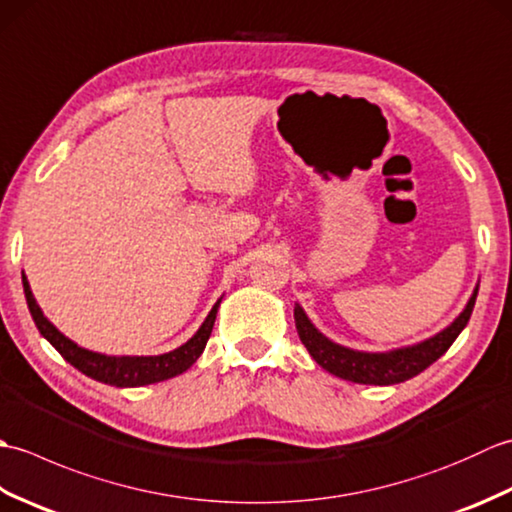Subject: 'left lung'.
Here are the masks:
<instances>
[{
    "label": "left lung",
    "mask_w": 512,
    "mask_h": 512,
    "mask_svg": "<svg viewBox=\"0 0 512 512\" xmlns=\"http://www.w3.org/2000/svg\"><path fill=\"white\" fill-rule=\"evenodd\" d=\"M477 290H480V284L475 286L464 310L453 319L451 325H447V328L420 343L394 347V350L387 352H363L328 339V336L308 319V314L301 308V303H295V325L301 343L306 345L310 356L325 369V372H330L343 380H352V383L358 385H396L418 376L449 350L471 319Z\"/></svg>",
    "instance_id": "8db88e82"
}]
</instances>
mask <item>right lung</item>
Instances as JSON below:
<instances>
[{"label": "right lung", "mask_w": 512, "mask_h": 512, "mask_svg": "<svg viewBox=\"0 0 512 512\" xmlns=\"http://www.w3.org/2000/svg\"><path fill=\"white\" fill-rule=\"evenodd\" d=\"M21 284H24V295L28 301L32 321H35L43 339H46L72 367L79 369V372L112 387L154 385V383H160V380H167L187 372V369L198 361L200 354L204 352L206 341H209V336L213 332L217 310H220V303H222V297L215 301V306L211 308L209 314H206V319L202 321L198 332H195L187 343L176 347V350L156 354V356H112V354L92 352L88 347H81L79 343L68 339V336H65L57 325L43 314L35 295H32L28 277L24 273H21Z\"/></svg>", "instance_id": "1"}]
</instances>
